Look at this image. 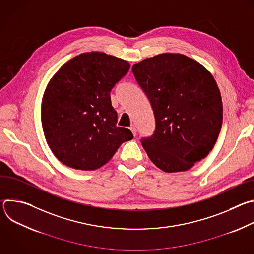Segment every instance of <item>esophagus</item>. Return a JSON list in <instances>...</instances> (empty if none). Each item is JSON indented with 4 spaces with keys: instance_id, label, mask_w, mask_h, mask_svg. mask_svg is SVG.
Masks as SVG:
<instances>
[{
    "instance_id": "1",
    "label": "esophagus",
    "mask_w": 254,
    "mask_h": 254,
    "mask_svg": "<svg viewBox=\"0 0 254 254\" xmlns=\"http://www.w3.org/2000/svg\"><path fill=\"white\" fill-rule=\"evenodd\" d=\"M129 129L131 130L132 134L135 136V135H136V128H135V127H134L133 125H131V126H130V127H129Z\"/></svg>"
}]
</instances>
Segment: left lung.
<instances>
[{
  "instance_id": "8db88e82",
  "label": "left lung",
  "mask_w": 254,
  "mask_h": 254,
  "mask_svg": "<svg viewBox=\"0 0 254 254\" xmlns=\"http://www.w3.org/2000/svg\"><path fill=\"white\" fill-rule=\"evenodd\" d=\"M147 95L155 130L140 142L151 161L167 173L189 170L204 159L218 138L223 107L215 79L200 63L174 53L132 66Z\"/></svg>"
}]
</instances>
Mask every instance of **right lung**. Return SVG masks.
Instances as JSON below:
<instances>
[{"label":"right lung","instance_id":"right-lung-1","mask_svg":"<svg viewBox=\"0 0 254 254\" xmlns=\"http://www.w3.org/2000/svg\"><path fill=\"white\" fill-rule=\"evenodd\" d=\"M129 64L101 52L80 54L50 80L42 102V127L54 156L76 170L93 171L133 135L117 127L111 91Z\"/></svg>","mask_w":254,"mask_h":254}]
</instances>
